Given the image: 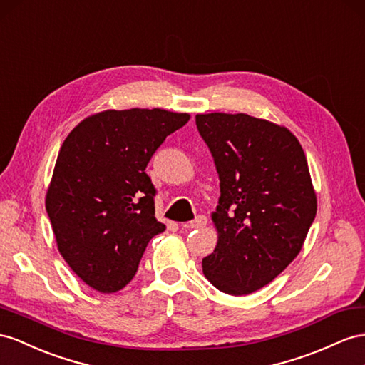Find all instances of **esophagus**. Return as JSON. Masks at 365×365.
Masks as SVG:
<instances>
[{
    "instance_id": "34e87169",
    "label": "esophagus",
    "mask_w": 365,
    "mask_h": 365,
    "mask_svg": "<svg viewBox=\"0 0 365 365\" xmlns=\"http://www.w3.org/2000/svg\"><path fill=\"white\" fill-rule=\"evenodd\" d=\"M207 223H208V219H207V217H205V216H197L194 220L188 222V228H191V230H199V228H203L205 225H207Z\"/></svg>"
}]
</instances>
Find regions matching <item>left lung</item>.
<instances>
[{
	"instance_id": "obj_1",
	"label": "left lung",
	"mask_w": 365,
	"mask_h": 365,
	"mask_svg": "<svg viewBox=\"0 0 365 365\" xmlns=\"http://www.w3.org/2000/svg\"><path fill=\"white\" fill-rule=\"evenodd\" d=\"M195 125L220 180L217 245L203 274L223 293L250 294L293 262L314 220L304 149L287 128L248 114H197Z\"/></svg>"
}]
</instances>
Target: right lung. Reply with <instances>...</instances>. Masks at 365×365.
<instances>
[{"mask_svg": "<svg viewBox=\"0 0 365 365\" xmlns=\"http://www.w3.org/2000/svg\"><path fill=\"white\" fill-rule=\"evenodd\" d=\"M188 120L157 108L109 109L83 120L63 142L46 210L60 255L91 288L115 293L126 287L148 242L165 231L145 170Z\"/></svg>", "mask_w": 365, "mask_h": 365, "instance_id": "1", "label": "right lung"}]
</instances>
